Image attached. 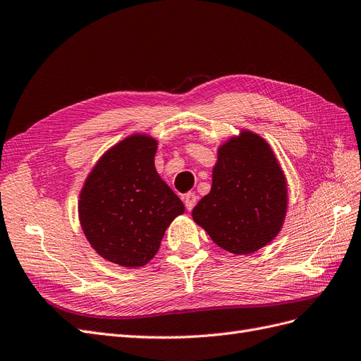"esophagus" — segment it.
<instances>
[{"instance_id": "34e87169", "label": "esophagus", "mask_w": 361, "mask_h": 361, "mask_svg": "<svg viewBox=\"0 0 361 361\" xmlns=\"http://www.w3.org/2000/svg\"><path fill=\"white\" fill-rule=\"evenodd\" d=\"M197 200H199V197H197V194H195V192H188V194L183 195V203H185V207H187L188 211L192 209L195 203H197Z\"/></svg>"}]
</instances>
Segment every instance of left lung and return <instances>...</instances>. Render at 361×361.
<instances>
[{
  "label": "left lung",
  "mask_w": 361,
  "mask_h": 361,
  "mask_svg": "<svg viewBox=\"0 0 361 361\" xmlns=\"http://www.w3.org/2000/svg\"><path fill=\"white\" fill-rule=\"evenodd\" d=\"M286 204V179L271 147L244 130L218 150L212 188L192 218L218 247L250 255L277 236Z\"/></svg>",
  "instance_id": "obj_1"
}]
</instances>
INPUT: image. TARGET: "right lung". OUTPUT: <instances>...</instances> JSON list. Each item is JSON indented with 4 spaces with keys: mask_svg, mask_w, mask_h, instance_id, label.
I'll list each match as a JSON object with an SVG mask.
<instances>
[{
    "mask_svg": "<svg viewBox=\"0 0 361 361\" xmlns=\"http://www.w3.org/2000/svg\"><path fill=\"white\" fill-rule=\"evenodd\" d=\"M157 141L133 135L96 164L80 195V220L92 247L117 265H146L185 206L155 169Z\"/></svg>",
    "mask_w": 361,
    "mask_h": 361,
    "instance_id": "add662e5",
    "label": "right lung"
}]
</instances>
